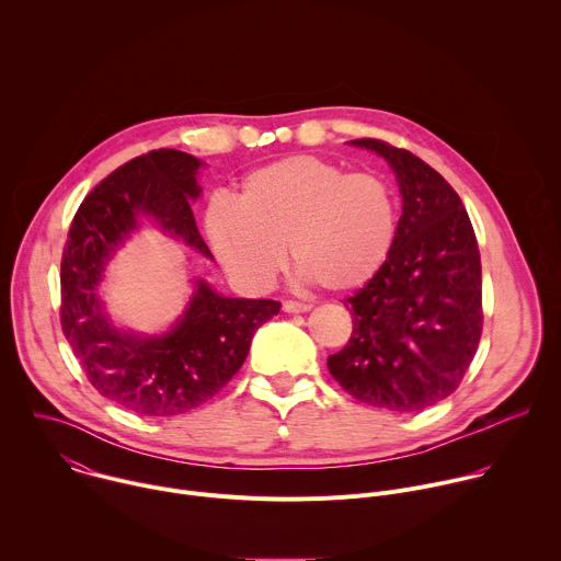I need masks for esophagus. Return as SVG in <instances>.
Returning <instances> with one entry per match:
<instances>
[{
	"label": "esophagus",
	"mask_w": 561,
	"mask_h": 561,
	"mask_svg": "<svg viewBox=\"0 0 561 561\" xmlns=\"http://www.w3.org/2000/svg\"><path fill=\"white\" fill-rule=\"evenodd\" d=\"M282 308H284V312H308L312 306H310V304H304V301H293V299H288V301L282 304Z\"/></svg>",
	"instance_id": "1"
}]
</instances>
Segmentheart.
Masks as SVG:
<instances>
[{"mask_svg": "<svg viewBox=\"0 0 561 561\" xmlns=\"http://www.w3.org/2000/svg\"><path fill=\"white\" fill-rule=\"evenodd\" d=\"M204 226L221 266L251 288L273 284L290 244L308 279L348 293L383 268L397 234V202L377 175L295 154L244 178L237 202L213 197Z\"/></svg>", "mask_w": 561, "mask_h": 561, "instance_id": "obj_1", "label": "heart"}]
</instances>
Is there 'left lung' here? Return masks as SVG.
Listing matches in <instances>:
<instances>
[{
	"instance_id": "left-lung-1",
	"label": "left lung",
	"mask_w": 561,
	"mask_h": 561,
	"mask_svg": "<svg viewBox=\"0 0 561 561\" xmlns=\"http://www.w3.org/2000/svg\"><path fill=\"white\" fill-rule=\"evenodd\" d=\"M348 144L386 159L402 217L383 268L344 301L353 335L329 370L368 407L420 413L457 390L482 337L474 230L453 186L417 154L370 137Z\"/></svg>"
}]
</instances>
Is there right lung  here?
Listing matches in <instances>:
<instances>
[{"label": "right lung", "mask_w": 561, "mask_h": 561, "mask_svg": "<svg viewBox=\"0 0 561 561\" xmlns=\"http://www.w3.org/2000/svg\"><path fill=\"white\" fill-rule=\"evenodd\" d=\"M197 157L159 148L113 171L79 206L61 257V331L91 386L141 417H173L215 397L242 368L255 331L282 304L234 299L204 279L171 331L141 335L117 329L100 297L106 264L141 217L210 257L191 202L199 197Z\"/></svg>", "instance_id": "1"}]
</instances>
